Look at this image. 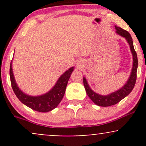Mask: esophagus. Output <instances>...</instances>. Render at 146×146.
<instances>
[{
	"label": "esophagus",
	"mask_w": 146,
	"mask_h": 146,
	"mask_svg": "<svg viewBox=\"0 0 146 146\" xmlns=\"http://www.w3.org/2000/svg\"><path fill=\"white\" fill-rule=\"evenodd\" d=\"M78 66H80V67H81V66H82V62H78Z\"/></svg>",
	"instance_id": "obj_1"
}]
</instances>
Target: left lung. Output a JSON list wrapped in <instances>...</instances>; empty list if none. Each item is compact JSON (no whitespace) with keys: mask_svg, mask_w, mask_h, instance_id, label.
I'll list each match as a JSON object with an SVG mask.
<instances>
[{"mask_svg":"<svg viewBox=\"0 0 146 146\" xmlns=\"http://www.w3.org/2000/svg\"><path fill=\"white\" fill-rule=\"evenodd\" d=\"M115 29L117 30L116 32L118 34H119L120 36L124 37L126 40L128 41L129 45H130V50H131L132 56H133V66H132V69L130 78H129L124 86L119 90H117V91L114 92V93L108 95H106V96L98 95V93L93 91L88 86L86 79L84 78H83L84 86L87 95L95 104L100 106L106 107L116 104L118 102L121 101V100L125 98L127 95L130 94V92L132 91L134 86H135V83H136L137 71V67H138V59H137L136 51L134 48L132 38L130 33L125 30L122 29V28L115 26Z\"/></svg>","mask_w":146,"mask_h":146,"instance_id":"obj_1","label":"left lung"}]
</instances>
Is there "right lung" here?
<instances>
[{
  "label": "right lung",
  "instance_id": "add662e5",
  "mask_svg": "<svg viewBox=\"0 0 146 146\" xmlns=\"http://www.w3.org/2000/svg\"><path fill=\"white\" fill-rule=\"evenodd\" d=\"M11 66L12 65L11 62L9 68L10 80L15 95H16L18 100L27 106L36 111L41 112V113L51 111L58 106L60 102L62 100L68 80L73 71V67H71L62 75L54 87L47 93L40 96L32 97L23 93L18 88L15 82Z\"/></svg>",
  "mask_w": 146,
  "mask_h": 146
}]
</instances>
